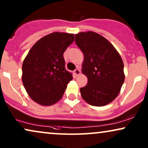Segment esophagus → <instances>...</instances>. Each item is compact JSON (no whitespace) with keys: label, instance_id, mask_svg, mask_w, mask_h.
Listing matches in <instances>:
<instances>
[{"label":"esophagus","instance_id":"34e87169","mask_svg":"<svg viewBox=\"0 0 148 148\" xmlns=\"http://www.w3.org/2000/svg\"><path fill=\"white\" fill-rule=\"evenodd\" d=\"M74 74H75V75L78 76V75H79V74H80V71L78 70V69H76V70L74 71Z\"/></svg>","mask_w":148,"mask_h":148}]
</instances>
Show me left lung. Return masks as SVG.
<instances>
[{"label": "left lung", "mask_w": 148, "mask_h": 148, "mask_svg": "<svg viewBox=\"0 0 148 148\" xmlns=\"http://www.w3.org/2000/svg\"><path fill=\"white\" fill-rule=\"evenodd\" d=\"M75 42L84 55L82 72L88 83L80 89L84 100L91 106L109 104L118 96L124 82V63L114 46L98 33L75 35Z\"/></svg>", "instance_id": "8db88e82"}]
</instances>
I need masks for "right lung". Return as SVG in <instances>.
Wrapping results in <instances>:
<instances>
[{
  "instance_id": "add662e5",
  "label": "right lung",
  "mask_w": 148,
  "mask_h": 148,
  "mask_svg": "<svg viewBox=\"0 0 148 148\" xmlns=\"http://www.w3.org/2000/svg\"><path fill=\"white\" fill-rule=\"evenodd\" d=\"M74 40V34L55 32L41 38L29 50L22 64V79L33 101L50 106L62 98L73 78L65 70L63 53Z\"/></svg>"
}]
</instances>
